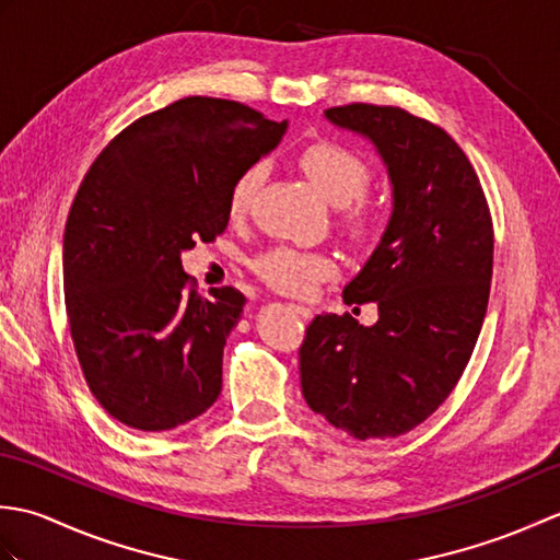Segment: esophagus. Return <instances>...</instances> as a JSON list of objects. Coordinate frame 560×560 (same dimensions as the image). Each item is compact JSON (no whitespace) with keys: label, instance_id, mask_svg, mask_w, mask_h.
I'll use <instances>...</instances> for the list:
<instances>
[{"label":"esophagus","instance_id":"obj_1","mask_svg":"<svg viewBox=\"0 0 560 560\" xmlns=\"http://www.w3.org/2000/svg\"><path fill=\"white\" fill-rule=\"evenodd\" d=\"M289 307H291V311H293L295 315L303 317V319H311V317H313V311H311V307H305V305H295V303H291Z\"/></svg>","mask_w":560,"mask_h":560}]
</instances>
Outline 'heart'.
<instances>
[{
  "mask_svg": "<svg viewBox=\"0 0 560 560\" xmlns=\"http://www.w3.org/2000/svg\"><path fill=\"white\" fill-rule=\"evenodd\" d=\"M299 165L319 195L331 205L343 207L341 221L353 237L371 241V237L383 233L389 219V207L385 201L365 197V189L373 180V168L359 151L341 144V141L319 139L301 149ZM259 183L261 165H247L235 177L229 192V213L233 219L245 217L253 207ZM253 269L273 291L307 295L315 291L317 283L335 277L337 261L327 253L281 245L255 257Z\"/></svg>",
  "mask_w": 560,
  "mask_h": 560,
  "instance_id": "heart-1",
  "label": "heart"
}]
</instances>
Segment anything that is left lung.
<instances>
[{"label":"left lung","mask_w":560,"mask_h":560,"mask_svg":"<svg viewBox=\"0 0 560 560\" xmlns=\"http://www.w3.org/2000/svg\"><path fill=\"white\" fill-rule=\"evenodd\" d=\"M327 120L368 137L383 156L395 209L343 303H377V323L317 315L299 349L315 413L359 440L423 423L467 368L493 273V221L479 175L443 127L397 105L349 103Z\"/></svg>","instance_id":"obj_1"}]
</instances>
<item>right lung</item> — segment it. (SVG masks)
<instances>
[{"mask_svg": "<svg viewBox=\"0 0 560 560\" xmlns=\"http://www.w3.org/2000/svg\"><path fill=\"white\" fill-rule=\"evenodd\" d=\"M283 132L287 120L245 103L189 96L125 127L83 175L65 229V305L81 373L113 419L171 431L217 401L245 295H199L180 253L225 231L233 180Z\"/></svg>", "mask_w": 560, "mask_h": 560, "instance_id": "right-lung-1", "label": "right lung"}]
</instances>
